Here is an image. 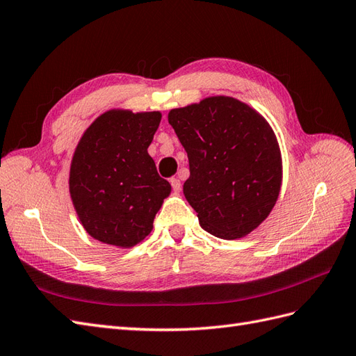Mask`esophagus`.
<instances>
[{"mask_svg":"<svg viewBox=\"0 0 356 356\" xmlns=\"http://www.w3.org/2000/svg\"><path fill=\"white\" fill-rule=\"evenodd\" d=\"M170 184H171V186H172V191H175V193H180V189H181V184H180V180H179V179L172 177V179L170 180Z\"/></svg>","mask_w":356,"mask_h":356,"instance_id":"34e87169","label":"esophagus"}]
</instances>
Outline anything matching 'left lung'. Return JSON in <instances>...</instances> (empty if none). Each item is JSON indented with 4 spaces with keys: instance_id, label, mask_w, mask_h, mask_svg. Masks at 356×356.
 <instances>
[{
    "instance_id": "8db88e82",
    "label": "left lung",
    "mask_w": 356,
    "mask_h": 356,
    "mask_svg": "<svg viewBox=\"0 0 356 356\" xmlns=\"http://www.w3.org/2000/svg\"><path fill=\"white\" fill-rule=\"evenodd\" d=\"M168 123L188 153V203L216 238H243L266 220L282 180L272 127L256 109L229 96L171 109Z\"/></svg>"
}]
</instances>
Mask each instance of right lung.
Listing matches in <instances>:
<instances>
[{"label":"right lung","mask_w":356,"mask_h":356,"mask_svg":"<svg viewBox=\"0 0 356 356\" xmlns=\"http://www.w3.org/2000/svg\"><path fill=\"white\" fill-rule=\"evenodd\" d=\"M162 114L109 109L81 136L70 163L69 193L81 224L99 242L140 243L171 185L147 153Z\"/></svg>","instance_id":"add662e5"}]
</instances>
